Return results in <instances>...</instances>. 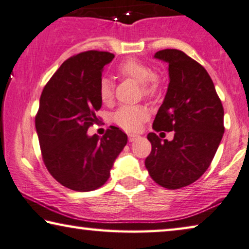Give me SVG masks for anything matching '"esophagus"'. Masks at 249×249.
<instances>
[{"instance_id":"1","label":"esophagus","mask_w":249,"mask_h":249,"mask_svg":"<svg viewBox=\"0 0 249 249\" xmlns=\"http://www.w3.org/2000/svg\"><path fill=\"white\" fill-rule=\"evenodd\" d=\"M128 138H129V142H136V140H138L140 138V136L137 135V133H129Z\"/></svg>"}]
</instances>
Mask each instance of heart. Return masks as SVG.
Here are the masks:
<instances>
[{
	"label": "heart",
	"mask_w": 249,
	"mask_h": 249,
	"mask_svg": "<svg viewBox=\"0 0 249 249\" xmlns=\"http://www.w3.org/2000/svg\"><path fill=\"white\" fill-rule=\"evenodd\" d=\"M118 73L124 77L131 78L142 85V92L146 96H154L160 91V78L153 73L149 65L142 60L130 58L124 60L118 67ZM100 100L109 104L113 100L112 86L107 78H103L99 88ZM147 111L142 107H122L114 114V120L119 125L127 130H138L142 122L147 119Z\"/></svg>",
	"instance_id": "obj_1"
}]
</instances>
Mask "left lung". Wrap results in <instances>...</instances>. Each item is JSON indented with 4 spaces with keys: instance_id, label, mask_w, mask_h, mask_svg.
Returning <instances> with one entry per match:
<instances>
[{
    "instance_id": "left-lung-1",
    "label": "left lung",
    "mask_w": 249,
    "mask_h": 249,
    "mask_svg": "<svg viewBox=\"0 0 249 249\" xmlns=\"http://www.w3.org/2000/svg\"><path fill=\"white\" fill-rule=\"evenodd\" d=\"M154 57L168 64L169 83L153 128L174 131V138L148 133L151 153L145 166L157 184L176 190L192 184L210 166L225 132L223 107L208 71L186 53L164 49Z\"/></svg>"
}]
</instances>
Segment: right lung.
Here are the masks:
<instances>
[{
  "mask_svg": "<svg viewBox=\"0 0 249 249\" xmlns=\"http://www.w3.org/2000/svg\"><path fill=\"white\" fill-rule=\"evenodd\" d=\"M107 52L81 53L62 64L41 93L36 130L42 160L53 178L68 189L88 192L107 181L128 137L117 127L89 136L102 107L99 88Z\"/></svg>",
  "mask_w": 249,
  "mask_h": 249,
  "instance_id": "obj_1",
  "label": "right lung"
}]
</instances>
